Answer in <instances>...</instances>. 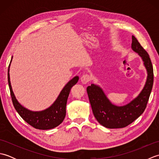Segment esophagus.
<instances>
[{
    "label": "esophagus",
    "instance_id": "1",
    "mask_svg": "<svg viewBox=\"0 0 159 159\" xmlns=\"http://www.w3.org/2000/svg\"><path fill=\"white\" fill-rule=\"evenodd\" d=\"M91 80V77L89 76V74H83V75L80 78V80L83 84H87V83H89Z\"/></svg>",
    "mask_w": 159,
    "mask_h": 159
}]
</instances>
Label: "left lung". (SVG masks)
I'll use <instances>...</instances> for the list:
<instances>
[{"label": "left lung", "mask_w": 159, "mask_h": 159, "mask_svg": "<svg viewBox=\"0 0 159 159\" xmlns=\"http://www.w3.org/2000/svg\"><path fill=\"white\" fill-rule=\"evenodd\" d=\"M132 48L141 57L148 72L146 83L137 98L126 105L117 107L109 102L99 87L92 84L87 88L94 117L101 125L108 128L126 127L137 120L146 109L152 89L154 72L150 56L133 35Z\"/></svg>", "instance_id": "left-lung-1"}]
</instances>
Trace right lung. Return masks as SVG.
Returning a JSON list of instances; mask_svg holds the SVG:
<instances>
[{
  "label": "right lung",
  "mask_w": 159,
  "mask_h": 159,
  "mask_svg": "<svg viewBox=\"0 0 159 159\" xmlns=\"http://www.w3.org/2000/svg\"><path fill=\"white\" fill-rule=\"evenodd\" d=\"M9 68L8 83L12 102L17 112L22 119L33 128L39 130L52 129L61 124L66 117V108L67 98H68L71 88L76 84L79 80V77L75 76L67 83V85L61 92L55 102L48 109L43 111H39V112H33V111L26 109L20 105L16 99L11 89V83H10Z\"/></svg>",
  "instance_id": "obj_1"
}]
</instances>
